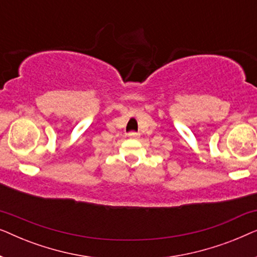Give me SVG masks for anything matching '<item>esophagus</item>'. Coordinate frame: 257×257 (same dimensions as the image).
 <instances>
[{
    "instance_id": "esophagus-1",
    "label": "esophagus",
    "mask_w": 257,
    "mask_h": 257,
    "mask_svg": "<svg viewBox=\"0 0 257 257\" xmlns=\"http://www.w3.org/2000/svg\"><path fill=\"white\" fill-rule=\"evenodd\" d=\"M127 137L130 139H138L139 138V133H136V132H130Z\"/></svg>"
}]
</instances>
